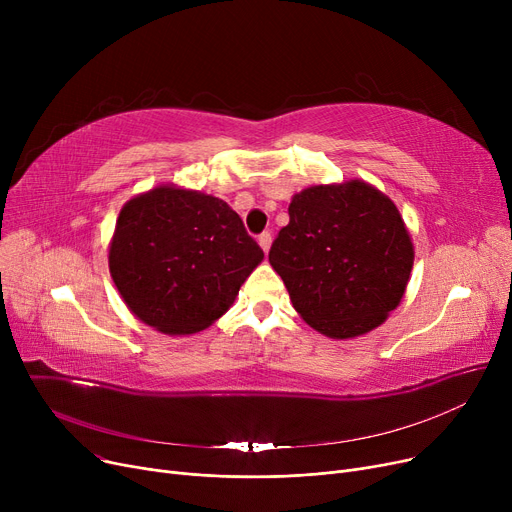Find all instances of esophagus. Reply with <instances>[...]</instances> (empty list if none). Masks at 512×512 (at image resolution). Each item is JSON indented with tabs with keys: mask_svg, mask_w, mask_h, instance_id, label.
Masks as SVG:
<instances>
[{
	"mask_svg": "<svg viewBox=\"0 0 512 512\" xmlns=\"http://www.w3.org/2000/svg\"><path fill=\"white\" fill-rule=\"evenodd\" d=\"M259 245H261V249L267 253V251H270V245H272V234L270 232H261L259 234Z\"/></svg>",
	"mask_w": 512,
	"mask_h": 512,
	"instance_id": "34e87169",
	"label": "esophagus"
}]
</instances>
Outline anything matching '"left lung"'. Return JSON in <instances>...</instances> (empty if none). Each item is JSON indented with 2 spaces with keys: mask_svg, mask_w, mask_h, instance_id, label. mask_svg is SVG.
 Wrapping results in <instances>:
<instances>
[{
  "mask_svg": "<svg viewBox=\"0 0 512 512\" xmlns=\"http://www.w3.org/2000/svg\"><path fill=\"white\" fill-rule=\"evenodd\" d=\"M270 263L311 328L355 338L378 328L405 294L413 242L396 205L351 180L311 186L288 205Z\"/></svg>",
  "mask_w": 512,
  "mask_h": 512,
  "instance_id": "left-lung-1",
  "label": "left lung"
}]
</instances>
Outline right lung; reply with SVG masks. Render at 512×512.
<instances>
[{
	"mask_svg": "<svg viewBox=\"0 0 512 512\" xmlns=\"http://www.w3.org/2000/svg\"><path fill=\"white\" fill-rule=\"evenodd\" d=\"M263 251L218 197L159 186L130 199L116 222L110 272L128 309L166 334L222 317Z\"/></svg>",
	"mask_w": 512,
	"mask_h": 512,
	"instance_id": "obj_1",
	"label": "right lung"
}]
</instances>
